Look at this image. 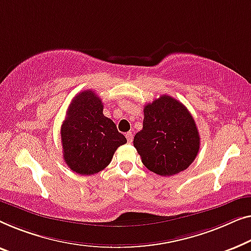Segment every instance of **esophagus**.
Masks as SVG:
<instances>
[{
  "label": "esophagus",
  "instance_id": "1",
  "mask_svg": "<svg viewBox=\"0 0 251 251\" xmlns=\"http://www.w3.org/2000/svg\"><path fill=\"white\" fill-rule=\"evenodd\" d=\"M126 139H127V142H128V143L132 142V141H133V134L130 132L126 133Z\"/></svg>",
  "mask_w": 251,
  "mask_h": 251
}]
</instances>
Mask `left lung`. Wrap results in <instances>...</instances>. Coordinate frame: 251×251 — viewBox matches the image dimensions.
I'll use <instances>...</instances> for the list:
<instances>
[{
  "mask_svg": "<svg viewBox=\"0 0 251 251\" xmlns=\"http://www.w3.org/2000/svg\"><path fill=\"white\" fill-rule=\"evenodd\" d=\"M143 112V128L133 141L143 165L160 176L188 168L199 152L200 136L185 105L165 94L144 105Z\"/></svg>",
  "mask_w": 251,
  "mask_h": 251,
  "instance_id": "1",
  "label": "left lung"
}]
</instances>
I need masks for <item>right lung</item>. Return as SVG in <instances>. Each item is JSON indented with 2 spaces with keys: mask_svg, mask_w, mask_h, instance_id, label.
Listing matches in <instances>:
<instances>
[{
  "mask_svg": "<svg viewBox=\"0 0 251 251\" xmlns=\"http://www.w3.org/2000/svg\"><path fill=\"white\" fill-rule=\"evenodd\" d=\"M126 142L115 123L103 115V103L93 91H83L73 99L61 126L63 160L73 172L97 174Z\"/></svg>",
  "mask_w": 251,
  "mask_h": 251,
  "instance_id": "right-lung-1",
  "label": "right lung"
}]
</instances>
